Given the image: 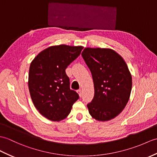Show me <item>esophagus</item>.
I'll list each match as a JSON object with an SVG mask.
<instances>
[{
  "label": "esophagus",
  "mask_w": 157,
  "mask_h": 157,
  "mask_svg": "<svg viewBox=\"0 0 157 157\" xmlns=\"http://www.w3.org/2000/svg\"><path fill=\"white\" fill-rule=\"evenodd\" d=\"M78 93L79 94V96L81 97L82 96V90H78Z\"/></svg>",
  "instance_id": "obj_1"
}]
</instances>
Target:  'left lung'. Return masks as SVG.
<instances>
[{
	"mask_svg": "<svg viewBox=\"0 0 157 157\" xmlns=\"http://www.w3.org/2000/svg\"><path fill=\"white\" fill-rule=\"evenodd\" d=\"M92 73L94 96L87 104L90 114L108 121L122 112L129 100L132 75L123 58L111 49L87 47L82 53Z\"/></svg>",
	"mask_w": 157,
	"mask_h": 157,
	"instance_id": "left-lung-1",
	"label": "left lung"
}]
</instances>
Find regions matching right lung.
<instances>
[{
  "label": "right lung",
  "instance_id": "right-lung-1",
  "mask_svg": "<svg viewBox=\"0 0 157 157\" xmlns=\"http://www.w3.org/2000/svg\"><path fill=\"white\" fill-rule=\"evenodd\" d=\"M83 47L59 45L49 47L32 61L29 72V89L39 112L52 121H60L70 114L79 99L70 90L65 69L77 58Z\"/></svg>",
  "mask_w": 157,
  "mask_h": 157
}]
</instances>
